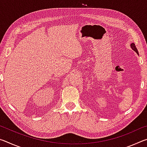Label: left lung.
I'll use <instances>...</instances> for the list:
<instances>
[{
	"label": "left lung",
	"instance_id": "8db88e82",
	"mask_svg": "<svg viewBox=\"0 0 147 147\" xmlns=\"http://www.w3.org/2000/svg\"><path fill=\"white\" fill-rule=\"evenodd\" d=\"M130 47H131V49L133 50L134 51H135L136 53L138 54L139 55V53H138V49H137V48H136V45H135V44L134 43H131V44H130Z\"/></svg>",
	"mask_w": 147,
	"mask_h": 147
}]
</instances>
